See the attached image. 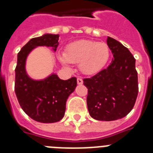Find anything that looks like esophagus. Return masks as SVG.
Instances as JSON below:
<instances>
[{
  "mask_svg": "<svg viewBox=\"0 0 153 153\" xmlns=\"http://www.w3.org/2000/svg\"><path fill=\"white\" fill-rule=\"evenodd\" d=\"M83 79H81V78H77V83L79 85H81V84H83Z\"/></svg>",
  "mask_w": 153,
  "mask_h": 153,
  "instance_id": "1",
  "label": "esophagus"
}]
</instances>
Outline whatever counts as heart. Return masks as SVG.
<instances>
[{"mask_svg": "<svg viewBox=\"0 0 153 153\" xmlns=\"http://www.w3.org/2000/svg\"><path fill=\"white\" fill-rule=\"evenodd\" d=\"M57 57L65 67H68L70 63H79L81 73L93 75L106 66L110 57V51L105 43L79 40L68 44L63 53H58Z\"/></svg>", "mask_w": 153, "mask_h": 153, "instance_id": "1", "label": "heart"}]
</instances>
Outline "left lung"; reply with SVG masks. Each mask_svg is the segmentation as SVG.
Listing matches in <instances>:
<instances>
[{
  "label": "left lung",
  "instance_id": "obj_1",
  "mask_svg": "<svg viewBox=\"0 0 153 153\" xmlns=\"http://www.w3.org/2000/svg\"><path fill=\"white\" fill-rule=\"evenodd\" d=\"M107 45L113 59L106 69L83 79L88 89L86 103L92 118L113 121L126 117L136 102L139 92L136 60L130 51L108 36Z\"/></svg>",
  "mask_w": 153,
  "mask_h": 153
}]
</instances>
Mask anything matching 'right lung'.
I'll use <instances>...</instances> for the list:
<instances>
[{"label":"right lung","instance_id":"1","mask_svg":"<svg viewBox=\"0 0 153 153\" xmlns=\"http://www.w3.org/2000/svg\"><path fill=\"white\" fill-rule=\"evenodd\" d=\"M59 34L44 33L30 39L17 54L14 87L17 100L26 114L43 123H56L63 119L67 99L77 84L76 78L63 80L52 73L44 79H34L27 72V59L38 47H52L55 52L59 45Z\"/></svg>","mask_w":153,"mask_h":153}]
</instances>
